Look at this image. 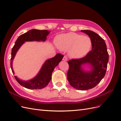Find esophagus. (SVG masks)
Wrapping results in <instances>:
<instances>
[{
    "label": "esophagus",
    "instance_id": "obj_1",
    "mask_svg": "<svg viewBox=\"0 0 121 121\" xmlns=\"http://www.w3.org/2000/svg\"><path fill=\"white\" fill-rule=\"evenodd\" d=\"M63 61H67V60H68V59H67V57H66V56H64V57H63Z\"/></svg>",
    "mask_w": 121,
    "mask_h": 121
}]
</instances>
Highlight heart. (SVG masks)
<instances>
[{
  "label": "heart",
  "mask_w": 121,
  "mask_h": 121,
  "mask_svg": "<svg viewBox=\"0 0 121 121\" xmlns=\"http://www.w3.org/2000/svg\"><path fill=\"white\" fill-rule=\"evenodd\" d=\"M56 45L60 50H69V55L73 58L79 59L86 56L90 51L92 41L88 36L69 33L59 35L57 38Z\"/></svg>",
  "instance_id": "obj_1"
}]
</instances>
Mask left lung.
Here are the masks:
<instances>
[{"instance_id": "1", "label": "left lung", "mask_w": 121, "mask_h": 121, "mask_svg": "<svg viewBox=\"0 0 121 121\" xmlns=\"http://www.w3.org/2000/svg\"><path fill=\"white\" fill-rule=\"evenodd\" d=\"M92 41V50L85 57L68 61L67 79L70 84L78 90L85 91L95 87L104 77L108 61V54L104 40L89 30H82ZM88 64L91 70L85 71L82 66Z\"/></svg>"}]
</instances>
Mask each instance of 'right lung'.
Returning <instances> with one entry per match:
<instances>
[{
    "label": "right lung",
    "instance_id": "obj_1",
    "mask_svg": "<svg viewBox=\"0 0 121 121\" xmlns=\"http://www.w3.org/2000/svg\"><path fill=\"white\" fill-rule=\"evenodd\" d=\"M50 33L47 30H39L33 29L19 36L11 50V57L10 59V66L13 74L14 72L13 67V62L18 49L25 42L43 41L47 39V36ZM64 56L57 54L54 57L47 60L43 65L40 71L37 75L32 79L25 81L14 77L19 84L26 88L31 89H41L46 87L52 78V73L54 68L61 62Z\"/></svg>",
    "mask_w": 121,
    "mask_h": 121
}]
</instances>
